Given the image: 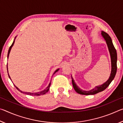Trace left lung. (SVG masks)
<instances>
[{
    "mask_svg": "<svg viewBox=\"0 0 123 123\" xmlns=\"http://www.w3.org/2000/svg\"><path fill=\"white\" fill-rule=\"evenodd\" d=\"M101 35H103L104 39H105L106 43L107 44L108 48H109V50L110 53V55H111V64H112V69H111V73L110 76L106 82L104 83L101 86H97L95 88L92 89L91 91H82V89H80V88L76 86L75 83L74 82V81L72 77V84L73 86L74 87V88L77 93L79 94H82V95H93L97 93L100 92L101 91H103L104 90L107 88V87L109 86L110 83L112 82V81L113 80L114 76L116 75V72H117V51L114 48V45L112 43V39L111 37L107 34L106 32L104 31H101Z\"/></svg>",
    "mask_w": 123,
    "mask_h": 123,
    "instance_id": "obj_1",
    "label": "left lung"
}]
</instances>
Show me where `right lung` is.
I'll return each instance as SVG.
<instances>
[{"label": "right lung", "mask_w": 123, "mask_h": 123, "mask_svg": "<svg viewBox=\"0 0 123 123\" xmlns=\"http://www.w3.org/2000/svg\"><path fill=\"white\" fill-rule=\"evenodd\" d=\"M14 41L13 42V43H12V45H11V46L10 47V48H9V51H8V54H7V58L9 57V54H10V50H11V48L12 47V46H13V44H14ZM59 69H57V70H56L55 71V72H54V74L56 72H57V71H58V70H59ZM7 73H8V70H7ZM9 78H10V76H9ZM50 84H51V82H50V84H49V85H48V86L46 88H45L44 90H43V91H41V92H37V93H30V92H22V91H20V89L18 88H17V87L15 85H14V86L16 87V88L18 89V91H19L20 92H21V93H24V94H28V95H37V96H39V95H43V94H45V93H46L47 92H48V91H49V88H50Z\"/></svg>", "instance_id": "right-lung-1"}]
</instances>
